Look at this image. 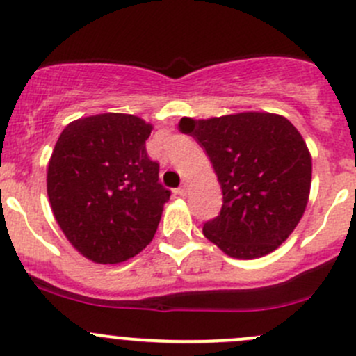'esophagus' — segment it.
<instances>
[{
    "mask_svg": "<svg viewBox=\"0 0 356 356\" xmlns=\"http://www.w3.org/2000/svg\"><path fill=\"white\" fill-rule=\"evenodd\" d=\"M188 191H189V182H188V181H184V182H182L181 188L177 189V195L186 196V195H188Z\"/></svg>",
    "mask_w": 356,
    "mask_h": 356,
    "instance_id": "34e87169",
    "label": "esophagus"
}]
</instances>
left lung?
Segmentation results:
<instances>
[{
  "label": "left lung",
  "instance_id": "left-lung-1",
  "mask_svg": "<svg viewBox=\"0 0 356 356\" xmlns=\"http://www.w3.org/2000/svg\"><path fill=\"white\" fill-rule=\"evenodd\" d=\"M179 129L207 152L224 196L217 218L203 225L204 238L239 260L277 250L310 196L312 156L298 129L267 111L182 117Z\"/></svg>",
  "mask_w": 356,
  "mask_h": 356
}]
</instances>
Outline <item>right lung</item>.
Here are the masks:
<instances>
[{
  "instance_id": "right-lung-1",
  "label": "right lung",
  "mask_w": 356,
  "mask_h": 356,
  "mask_svg": "<svg viewBox=\"0 0 356 356\" xmlns=\"http://www.w3.org/2000/svg\"><path fill=\"white\" fill-rule=\"evenodd\" d=\"M153 125L129 113L70 122L48 163V198L70 245L95 264H122L152 243L170 191L146 153Z\"/></svg>"
}]
</instances>
